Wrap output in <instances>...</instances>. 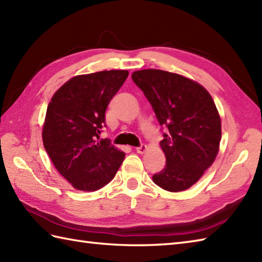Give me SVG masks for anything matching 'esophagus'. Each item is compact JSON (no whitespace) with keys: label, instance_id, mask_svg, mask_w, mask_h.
Instances as JSON below:
<instances>
[{"label":"esophagus","instance_id":"obj_1","mask_svg":"<svg viewBox=\"0 0 262 262\" xmlns=\"http://www.w3.org/2000/svg\"><path fill=\"white\" fill-rule=\"evenodd\" d=\"M136 150H137L138 154H143L144 151L147 150V146H146V144H140V146L136 148Z\"/></svg>","mask_w":262,"mask_h":262}]
</instances>
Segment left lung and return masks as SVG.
Instances as JSON below:
<instances>
[{
    "label": "left lung",
    "instance_id": "left-lung-1",
    "mask_svg": "<svg viewBox=\"0 0 262 262\" xmlns=\"http://www.w3.org/2000/svg\"><path fill=\"white\" fill-rule=\"evenodd\" d=\"M132 80L152 106L159 124L167 127L160 147L166 166L152 176L168 191L193 186L212 166L219 152L221 119L204 87L182 75L142 69Z\"/></svg>",
    "mask_w": 262,
    "mask_h": 262
}]
</instances>
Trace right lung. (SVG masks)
Wrapping results in <instances>:
<instances>
[{"mask_svg": "<svg viewBox=\"0 0 262 262\" xmlns=\"http://www.w3.org/2000/svg\"><path fill=\"white\" fill-rule=\"evenodd\" d=\"M129 76L127 71L79 75L58 90L47 108L43 146L52 164L74 188L94 191L108 184L125 154L100 139L110 101Z\"/></svg>", "mask_w": 262, "mask_h": 262, "instance_id": "obj_1", "label": "right lung"}]
</instances>
